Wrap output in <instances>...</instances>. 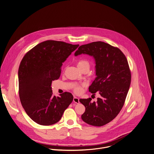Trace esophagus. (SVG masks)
Here are the masks:
<instances>
[{"instance_id": "34e87169", "label": "esophagus", "mask_w": 154, "mask_h": 154, "mask_svg": "<svg viewBox=\"0 0 154 154\" xmlns=\"http://www.w3.org/2000/svg\"><path fill=\"white\" fill-rule=\"evenodd\" d=\"M73 101L75 103H79V99L77 97H74L73 99Z\"/></svg>"}]
</instances>
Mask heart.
Listing matches in <instances>:
<instances>
[{
	"instance_id": "heart-1",
	"label": "heart",
	"mask_w": 154,
	"mask_h": 154,
	"mask_svg": "<svg viewBox=\"0 0 154 154\" xmlns=\"http://www.w3.org/2000/svg\"><path fill=\"white\" fill-rule=\"evenodd\" d=\"M88 66L89 67V63L88 61L82 60L78 63V67ZM73 91L76 94H81L83 91V85H75L73 88Z\"/></svg>"
}]
</instances>
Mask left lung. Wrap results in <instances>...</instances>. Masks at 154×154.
<instances>
[{
	"label": "left lung",
	"instance_id": "8db88e82",
	"mask_svg": "<svg viewBox=\"0 0 154 154\" xmlns=\"http://www.w3.org/2000/svg\"><path fill=\"white\" fill-rule=\"evenodd\" d=\"M87 54L95 60V80L89 87L92 94L99 92L100 97L81 99L85 107L82 119L92 126H101L112 121L122 108L131 81V74L125 55L118 48L101 41L79 47L75 55Z\"/></svg>",
	"mask_w": 154,
	"mask_h": 154
}]
</instances>
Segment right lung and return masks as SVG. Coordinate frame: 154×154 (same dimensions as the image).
Masks as SVG:
<instances>
[{"label": "right lung", "instance_id": "add662e5", "mask_svg": "<svg viewBox=\"0 0 154 154\" xmlns=\"http://www.w3.org/2000/svg\"><path fill=\"white\" fill-rule=\"evenodd\" d=\"M78 46L49 40L38 44L22 59L18 70L19 98L25 112L36 123L56 124L72 103L71 93L54 96L51 85L59 78L62 63Z\"/></svg>", "mask_w": 154, "mask_h": 154}]
</instances>
